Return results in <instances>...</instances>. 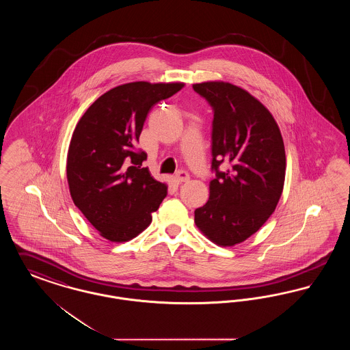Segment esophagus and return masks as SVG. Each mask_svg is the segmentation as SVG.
I'll return each instance as SVG.
<instances>
[{"label":"esophagus","instance_id":"obj_1","mask_svg":"<svg viewBox=\"0 0 350 350\" xmlns=\"http://www.w3.org/2000/svg\"><path fill=\"white\" fill-rule=\"evenodd\" d=\"M176 178H177V181H178V183H187V181L190 180V176H189V173H187V172H185V170H180V172H177V173H176Z\"/></svg>","mask_w":350,"mask_h":350}]
</instances>
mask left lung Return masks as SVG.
<instances>
[{"mask_svg":"<svg viewBox=\"0 0 350 350\" xmlns=\"http://www.w3.org/2000/svg\"><path fill=\"white\" fill-rule=\"evenodd\" d=\"M214 110L210 198L194 211L200 232L232 247L257 232L282 194L286 154L282 135L267 107L247 90L223 81L194 83ZM224 163L226 171H219Z\"/></svg>","mask_w":350,"mask_h":350,"instance_id":"1","label":"left lung"}]
</instances>
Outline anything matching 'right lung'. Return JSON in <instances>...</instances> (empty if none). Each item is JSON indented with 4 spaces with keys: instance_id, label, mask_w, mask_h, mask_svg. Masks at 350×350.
<instances>
[{
    "instance_id": "add662e5",
    "label": "right lung",
    "mask_w": 350,
    "mask_h": 350,
    "mask_svg": "<svg viewBox=\"0 0 350 350\" xmlns=\"http://www.w3.org/2000/svg\"><path fill=\"white\" fill-rule=\"evenodd\" d=\"M183 83H123L94 100L69 144L70 197L105 239L123 243L152 221L167 186L142 167L147 153L135 150L150 109L180 92Z\"/></svg>"
}]
</instances>
